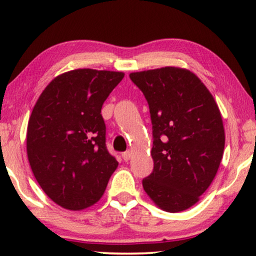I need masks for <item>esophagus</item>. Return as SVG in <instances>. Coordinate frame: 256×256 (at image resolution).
Instances as JSON below:
<instances>
[{"instance_id": "esophagus-1", "label": "esophagus", "mask_w": 256, "mask_h": 256, "mask_svg": "<svg viewBox=\"0 0 256 256\" xmlns=\"http://www.w3.org/2000/svg\"><path fill=\"white\" fill-rule=\"evenodd\" d=\"M130 157H132V152H124V154H122V158H124L126 162H127V160H130Z\"/></svg>"}]
</instances>
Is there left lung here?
I'll list each match as a JSON object with an SVG mask.
<instances>
[{"mask_svg":"<svg viewBox=\"0 0 256 256\" xmlns=\"http://www.w3.org/2000/svg\"><path fill=\"white\" fill-rule=\"evenodd\" d=\"M149 104L154 170L142 180L157 208L176 213L197 204L218 172L225 129L211 92L190 70L132 72Z\"/></svg>","mask_w":256,"mask_h":256,"instance_id":"1","label":"left lung"}]
</instances>
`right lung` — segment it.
Listing matches in <instances>:
<instances>
[{
  "label": "right lung",
  "instance_id": "obj_1",
  "mask_svg": "<svg viewBox=\"0 0 256 256\" xmlns=\"http://www.w3.org/2000/svg\"><path fill=\"white\" fill-rule=\"evenodd\" d=\"M124 72L78 68L45 87L30 115L26 154L34 176L62 208L96 204L118 166L106 148L101 108Z\"/></svg>",
  "mask_w": 256,
  "mask_h": 256
}]
</instances>
